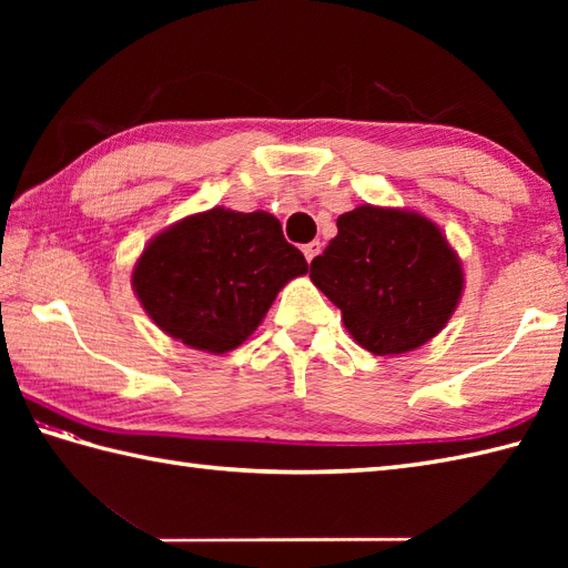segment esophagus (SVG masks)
Here are the masks:
<instances>
[{"mask_svg": "<svg viewBox=\"0 0 568 568\" xmlns=\"http://www.w3.org/2000/svg\"><path fill=\"white\" fill-rule=\"evenodd\" d=\"M320 251H322V244L320 241H310L307 246H303V253H305V258H307V263H312L315 261L317 256H320Z\"/></svg>", "mask_w": 568, "mask_h": 568, "instance_id": "1", "label": "esophagus"}]
</instances>
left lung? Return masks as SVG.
<instances>
[{
  "label": "left lung",
  "mask_w": 568,
  "mask_h": 568,
  "mask_svg": "<svg viewBox=\"0 0 568 568\" xmlns=\"http://www.w3.org/2000/svg\"><path fill=\"white\" fill-rule=\"evenodd\" d=\"M336 236L310 263V277L358 346L376 356L415 352L449 322L464 293V268L425 214L361 207L336 220Z\"/></svg>",
  "instance_id": "1"
}]
</instances>
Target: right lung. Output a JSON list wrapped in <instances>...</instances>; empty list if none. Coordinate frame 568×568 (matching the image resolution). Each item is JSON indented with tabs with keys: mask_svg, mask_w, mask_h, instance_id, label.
Listing matches in <instances>:
<instances>
[{
	"mask_svg": "<svg viewBox=\"0 0 568 568\" xmlns=\"http://www.w3.org/2000/svg\"><path fill=\"white\" fill-rule=\"evenodd\" d=\"M307 261L268 212L212 207L155 234L131 287L155 327L190 348L226 354L258 329Z\"/></svg>",
	"mask_w": 568,
	"mask_h": 568,
	"instance_id": "1",
	"label": "right lung"
}]
</instances>
